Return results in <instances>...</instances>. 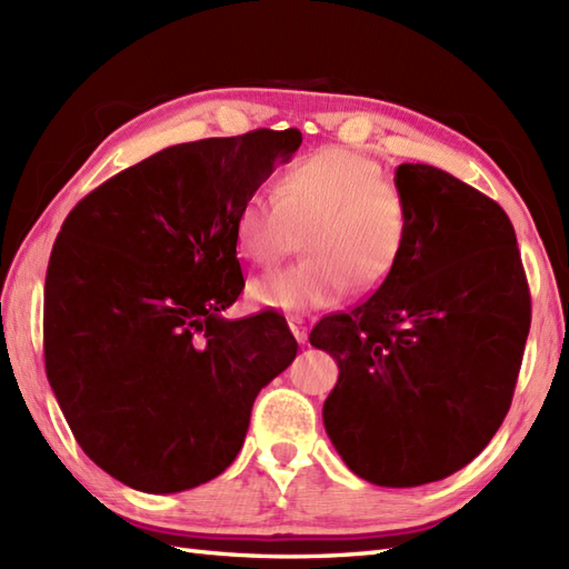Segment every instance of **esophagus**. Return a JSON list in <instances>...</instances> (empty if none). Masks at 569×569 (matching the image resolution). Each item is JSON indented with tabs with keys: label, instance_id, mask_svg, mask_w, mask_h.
Segmentation results:
<instances>
[{
	"label": "esophagus",
	"instance_id": "1",
	"mask_svg": "<svg viewBox=\"0 0 569 569\" xmlns=\"http://www.w3.org/2000/svg\"><path fill=\"white\" fill-rule=\"evenodd\" d=\"M288 328H291V332L296 335V340L300 345H306V340H308V322L303 318H291V320H288Z\"/></svg>",
	"mask_w": 569,
	"mask_h": 569
}]
</instances>
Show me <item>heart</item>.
I'll return each instance as SVG.
<instances>
[{
  "label": "heart",
  "mask_w": 569,
  "mask_h": 569,
  "mask_svg": "<svg viewBox=\"0 0 569 569\" xmlns=\"http://www.w3.org/2000/svg\"><path fill=\"white\" fill-rule=\"evenodd\" d=\"M303 233L308 257L253 278V303L308 312L337 306L352 286L357 293L379 291L408 249V204L377 161L328 147L288 163L273 198L251 192L234 212L237 251L257 266L288 257Z\"/></svg>",
  "instance_id": "heart-1"
}]
</instances>
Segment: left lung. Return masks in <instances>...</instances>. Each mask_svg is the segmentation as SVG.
Listing matches in <instances>:
<instances>
[{"instance_id":"8db88e82","label":"left lung","mask_w":569,"mask_h":569,"mask_svg":"<svg viewBox=\"0 0 569 569\" xmlns=\"http://www.w3.org/2000/svg\"><path fill=\"white\" fill-rule=\"evenodd\" d=\"M410 239L391 281L322 318L310 345L340 367L325 430L357 477L420 487L455 475L511 408L530 293L509 214L428 163H401Z\"/></svg>"}]
</instances>
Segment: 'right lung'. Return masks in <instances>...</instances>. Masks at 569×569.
Returning <instances> with one entry per match:
<instances>
[{"label":"right lung","instance_id":"1","mask_svg":"<svg viewBox=\"0 0 569 569\" xmlns=\"http://www.w3.org/2000/svg\"><path fill=\"white\" fill-rule=\"evenodd\" d=\"M298 129L178 143L84 196L51 251L48 383L82 452L122 485L176 493L234 462L253 398L298 355L276 310L227 320L244 276L234 212Z\"/></svg>","mask_w":569,"mask_h":569}]
</instances>
